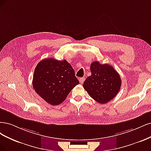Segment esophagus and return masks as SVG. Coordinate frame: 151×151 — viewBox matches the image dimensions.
<instances>
[{"label":"esophagus","instance_id":"esophagus-1","mask_svg":"<svg viewBox=\"0 0 151 151\" xmlns=\"http://www.w3.org/2000/svg\"><path fill=\"white\" fill-rule=\"evenodd\" d=\"M85 78H84V77H82V78H80L79 79V81H80V83H83V82H84V81H85Z\"/></svg>","mask_w":151,"mask_h":151}]
</instances>
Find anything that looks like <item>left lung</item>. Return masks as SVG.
I'll return each mask as SVG.
<instances>
[{"label":"left lung","instance_id":"left-lung-1","mask_svg":"<svg viewBox=\"0 0 151 151\" xmlns=\"http://www.w3.org/2000/svg\"><path fill=\"white\" fill-rule=\"evenodd\" d=\"M90 71L91 75L83 83L84 89L101 104L112 100L119 93L122 84L118 72L111 66L100 64L99 61L91 63Z\"/></svg>","mask_w":151,"mask_h":151}]
</instances>
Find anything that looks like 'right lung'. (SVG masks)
Returning a JSON list of instances; mask_svg holds the SVG:
<instances>
[{"instance_id":"obj_1","label":"right lung","mask_w":151,"mask_h":151,"mask_svg":"<svg viewBox=\"0 0 151 151\" xmlns=\"http://www.w3.org/2000/svg\"><path fill=\"white\" fill-rule=\"evenodd\" d=\"M79 84L75 70L67 61L47 58L41 61L34 72L32 86L47 103L60 105Z\"/></svg>"}]
</instances>
